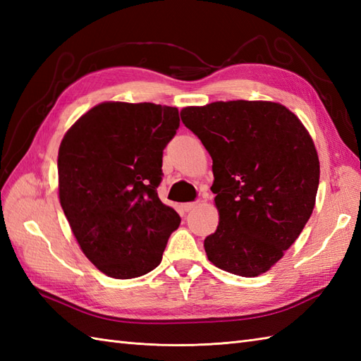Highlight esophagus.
<instances>
[{"mask_svg":"<svg viewBox=\"0 0 361 361\" xmlns=\"http://www.w3.org/2000/svg\"><path fill=\"white\" fill-rule=\"evenodd\" d=\"M197 206V202H189V203H183L181 204V209L185 211V212H189V211H192L194 208Z\"/></svg>","mask_w":361,"mask_h":361,"instance_id":"esophagus-1","label":"esophagus"}]
</instances>
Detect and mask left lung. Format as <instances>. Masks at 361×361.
<instances>
[{"label": "left lung", "mask_w": 361, "mask_h": 361, "mask_svg": "<svg viewBox=\"0 0 361 361\" xmlns=\"http://www.w3.org/2000/svg\"><path fill=\"white\" fill-rule=\"evenodd\" d=\"M181 121L212 158L220 219L204 239L208 259L243 278L268 271L315 206L319 159L309 132L286 106L264 101L186 106Z\"/></svg>", "instance_id": "8db88e82"}]
</instances>
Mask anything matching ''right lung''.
I'll use <instances>...</instances> for the list:
<instances>
[{
	"instance_id": "obj_1",
	"label": "right lung",
	"mask_w": 361,
	"mask_h": 361,
	"mask_svg": "<svg viewBox=\"0 0 361 361\" xmlns=\"http://www.w3.org/2000/svg\"><path fill=\"white\" fill-rule=\"evenodd\" d=\"M178 109L104 102L75 122L59 149V197L73 234L110 278L157 268L180 216L158 198L163 150Z\"/></svg>"
}]
</instances>
